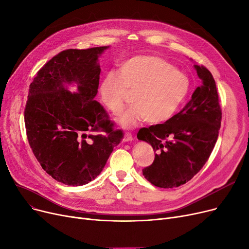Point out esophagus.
<instances>
[{
	"label": "esophagus",
	"instance_id": "obj_1",
	"mask_svg": "<svg viewBox=\"0 0 249 249\" xmlns=\"http://www.w3.org/2000/svg\"><path fill=\"white\" fill-rule=\"evenodd\" d=\"M133 140V136L131 133H125L124 137H123V141L124 142H128V141H132Z\"/></svg>",
	"mask_w": 249,
	"mask_h": 249
}]
</instances>
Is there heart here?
I'll return each mask as SVG.
<instances>
[{
	"label": "heart",
	"instance_id": "heart-1",
	"mask_svg": "<svg viewBox=\"0 0 249 249\" xmlns=\"http://www.w3.org/2000/svg\"><path fill=\"white\" fill-rule=\"evenodd\" d=\"M127 91L134 93L135 105L118 118L120 125L132 128L144 120L160 124L172 119L185 104L191 80L168 60L140 54L122 61L119 72L108 71L99 89L104 107L115 115L124 108Z\"/></svg>",
	"mask_w": 249,
	"mask_h": 249
}]
</instances>
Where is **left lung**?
Wrapping results in <instances>:
<instances>
[{
    "label": "left lung",
    "mask_w": 249,
    "mask_h": 249,
    "mask_svg": "<svg viewBox=\"0 0 249 249\" xmlns=\"http://www.w3.org/2000/svg\"><path fill=\"white\" fill-rule=\"evenodd\" d=\"M202 85L179 113L163 124L141 128L137 138L155 151L151 165L142 174L152 185L172 189L197 175L213 151L221 126L222 111L212 73L195 64Z\"/></svg>",
    "instance_id": "1"
}]
</instances>
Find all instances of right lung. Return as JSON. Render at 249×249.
<instances>
[{"instance_id":"add662e5","label":"right lung","mask_w":249,"mask_h":249,"mask_svg":"<svg viewBox=\"0 0 249 249\" xmlns=\"http://www.w3.org/2000/svg\"><path fill=\"white\" fill-rule=\"evenodd\" d=\"M109 46L63 50L38 71L24 111L29 145L44 171L68 186L97 178L123 137L95 101L99 56ZM78 86L71 93L66 84Z\"/></svg>"}]
</instances>
